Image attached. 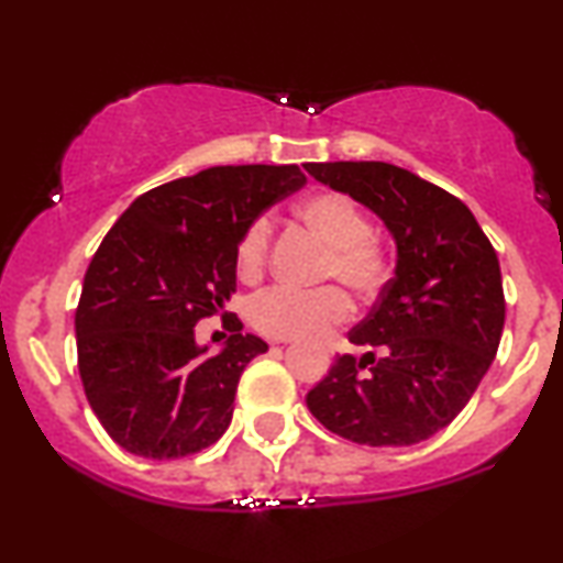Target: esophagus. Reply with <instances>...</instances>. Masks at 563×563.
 <instances>
[{
    "label": "esophagus",
    "instance_id": "esophagus-1",
    "mask_svg": "<svg viewBox=\"0 0 563 563\" xmlns=\"http://www.w3.org/2000/svg\"><path fill=\"white\" fill-rule=\"evenodd\" d=\"M275 346H283V343H288V338H273Z\"/></svg>",
    "mask_w": 563,
    "mask_h": 563
}]
</instances>
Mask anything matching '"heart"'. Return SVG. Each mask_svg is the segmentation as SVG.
Masks as SVG:
<instances>
[{"label":"heart","mask_w":563,"mask_h":563,"mask_svg":"<svg viewBox=\"0 0 563 563\" xmlns=\"http://www.w3.org/2000/svg\"><path fill=\"white\" fill-rule=\"evenodd\" d=\"M299 217L311 233L330 246L322 275L341 277L358 299H372L383 288L388 267L377 243L372 241V222L367 212L346 194L322 191L299 205ZM267 217H260L243 230L235 249V269L243 280L262 275L269 246ZM351 303L341 288L296 290L277 286L256 296L249 307L254 328L275 338H307L324 333L349 317Z\"/></svg>","instance_id":"heart-1"}]
</instances>
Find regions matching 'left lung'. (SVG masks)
Instances as JSON below:
<instances>
[{"label": "left lung", "instance_id": "8db88e82", "mask_svg": "<svg viewBox=\"0 0 563 563\" xmlns=\"http://www.w3.org/2000/svg\"><path fill=\"white\" fill-rule=\"evenodd\" d=\"M322 186L367 207L396 243L380 299L307 393L317 422L358 445H415L464 409L504 333L498 256L464 201L388 162H309ZM382 351L380 357L371 349Z\"/></svg>", "mask_w": 563, "mask_h": 563}]
</instances>
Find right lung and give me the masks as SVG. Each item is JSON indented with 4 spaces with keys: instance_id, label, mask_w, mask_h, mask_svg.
I'll return each instance as SVG.
<instances>
[{
    "instance_id": "obj_1",
    "label": "right lung",
    "mask_w": 563,
    "mask_h": 563,
    "mask_svg": "<svg viewBox=\"0 0 563 563\" xmlns=\"http://www.w3.org/2000/svg\"><path fill=\"white\" fill-rule=\"evenodd\" d=\"M303 183L296 165L207 167L139 196L104 235L76 311L78 369L120 449L162 462L228 430L241 372L267 343L233 314V335L209 354L194 328L235 294L243 230Z\"/></svg>"
}]
</instances>
